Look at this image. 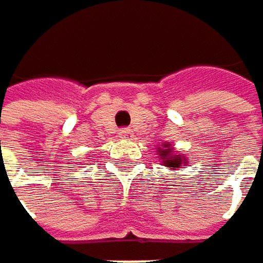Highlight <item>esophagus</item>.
<instances>
[{
	"label": "esophagus",
	"mask_w": 263,
	"mask_h": 263,
	"mask_svg": "<svg viewBox=\"0 0 263 263\" xmlns=\"http://www.w3.org/2000/svg\"><path fill=\"white\" fill-rule=\"evenodd\" d=\"M118 136H120L121 139H133V137H134V133H133V130H130L129 127H123V129H120Z\"/></svg>",
	"instance_id": "esophagus-1"
}]
</instances>
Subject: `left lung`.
<instances>
[{
    "label": "left lung",
    "instance_id": "8db88e82",
    "mask_svg": "<svg viewBox=\"0 0 263 263\" xmlns=\"http://www.w3.org/2000/svg\"><path fill=\"white\" fill-rule=\"evenodd\" d=\"M160 157L163 160V165L171 168V170H176V168H180L182 163H186V160H183L180 156H174L171 153V148H170V143L165 145V149H160Z\"/></svg>",
    "mask_w": 263,
    "mask_h": 263
}]
</instances>
